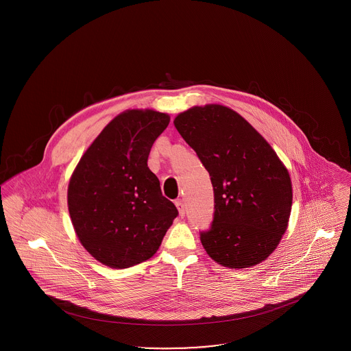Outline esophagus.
Returning <instances> with one entry per match:
<instances>
[{"instance_id": "esophagus-1", "label": "esophagus", "mask_w": 351, "mask_h": 351, "mask_svg": "<svg viewBox=\"0 0 351 351\" xmlns=\"http://www.w3.org/2000/svg\"><path fill=\"white\" fill-rule=\"evenodd\" d=\"M175 204H176V206H178V210H179L180 216H184V215H185V205H184V201L176 200L175 201Z\"/></svg>"}]
</instances>
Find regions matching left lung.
Here are the masks:
<instances>
[{"instance_id": "obj_1", "label": "left lung", "mask_w": 351, "mask_h": 351, "mask_svg": "<svg viewBox=\"0 0 351 351\" xmlns=\"http://www.w3.org/2000/svg\"><path fill=\"white\" fill-rule=\"evenodd\" d=\"M173 123L213 185V221L200 232L204 249L225 267L261 263L288 225L292 184L287 168L267 141L226 106H195Z\"/></svg>"}]
</instances>
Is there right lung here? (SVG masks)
Instances as JSON below:
<instances>
[{
	"label": "right lung",
	"mask_w": 351,
	"mask_h": 351,
	"mask_svg": "<svg viewBox=\"0 0 351 351\" xmlns=\"http://www.w3.org/2000/svg\"><path fill=\"white\" fill-rule=\"evenodd\" d=\"M169 117L128 110L85 151L68 185V210L82 245L112 268L142 263L159 249L179 212L147 167Z\"/></svg>",
	"instance_id": "1"
}]
</instances>
